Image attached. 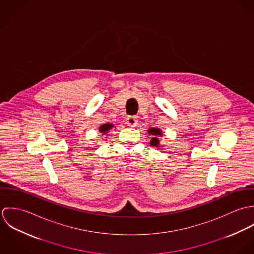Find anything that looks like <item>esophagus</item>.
I'll return each mask as SVG.
<instances>
[{
  "mask_svg": "<svg viewBox=\"0 0 254 254\" xmlns=\"http://www.w3.org/2000/svg\"><path fill=\"white\" fill-rule=\"evenodd\" d=\"M126 122L128 124V126L130 127H135L137 122H138V118L136 116H128L126 119Z\"/></svg>",
  "mask_w": 254,
  "mask_h": 254,
  "instance_id": "esophagus-1",
  "label": "esophagus"
}]
</instances>
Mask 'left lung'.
<instances>
[{"label": "left lung", "mask_w": 254, "mask_h": 254, "mask_svg": "<svg viewBox=\"0 0 254 254\" xmlns=\"http://www.w3.org/2000/svg\"><path fill=\"white\" fill-rule=\"evenodd\" d=\"M148 135H151L152 138L150 140V145L155 146V147H159V141H158V137L162 136V132L160 129L158 128H150L148 131Z\"/></svg>", "instance_id": "8db88e82"}]
</instances>
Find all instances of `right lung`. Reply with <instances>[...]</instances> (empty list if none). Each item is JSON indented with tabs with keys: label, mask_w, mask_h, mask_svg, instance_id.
I'll return each mask as SVG.
<instances>
[{
	"label": "right lung",
	"mask_w": 254,
	"mask_h": 254,
	"mask_svg": "<svg viewBox=\"0 0 254 254\" xmlns=\"http://www.w3.org/2000/svg\"><path fill=\"white\" fill-rule=\"evenodd\" d=\"M111 128H113V124H112V123L103 124V125H101L100 128H99V132L102 133L103 135H106Z\"/></svg>",
	"instance_id": "right-lung-1"
}]
</instances>
